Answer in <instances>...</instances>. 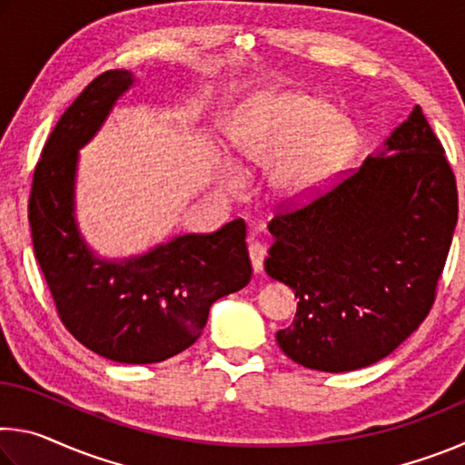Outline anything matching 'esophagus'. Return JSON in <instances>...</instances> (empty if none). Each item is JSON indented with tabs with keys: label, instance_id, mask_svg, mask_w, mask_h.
<instances>
[{
	"label": "esophagus",
	"instance_id": "obj_1",
	"mask_svg": "<svg viewBox=\"0 0 465 465\" xmlns=\"http://www.w3.org/2000/svg\"><path fill=\"white\" fill-rule=\"evenodd\" d=\"M250 252V261H252V269L254 272H262L264 269V258H266V246L261 242H252L248 246Z\"/></svg>",
	"mask_w": 465,
	"mask_h": 465
}]
</instances>
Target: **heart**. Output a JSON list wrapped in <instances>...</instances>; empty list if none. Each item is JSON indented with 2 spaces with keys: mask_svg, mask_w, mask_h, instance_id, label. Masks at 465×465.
<instances>
[{
  "mask_svg": "<svg viewBox=\"0 0 465 465\" xmlns=\"http://www.w3.org/2000/svg\"><path fill=\"white\" fill-rule=\"evenodd\" d=\"M359 133L349 119L336 116L324 100L308 94H277L252 104L232 129L235 155L250 166L271 170V184L287 199L316 193L357 145ZM219 183L230 193L243 186L242 172L223 163Z\"/></svg>",
  "mask_w": 465,
  "mask_h": 465,
  "instance_id": "1",
  "label": "heart"
}]
</instances>
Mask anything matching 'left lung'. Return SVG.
<instances>
[{
  "label": "left lung",
  "mask_w": 465,
  "mask_h": 465,
  "mask_svg": "<svg viewBox=\"0 0 465 465\" xmlns=\"http://www.w3.org/2000/svg\"><path fill=\"white\" fill-rule=\"evenodd\" d=\"M458 223V186L422 108L363 166L269 223L266 274L299 297L281 351L316 371L388 357L435 303Z\"/></svg>",
  "instance_id": "8db88e82"
}]
</instances>
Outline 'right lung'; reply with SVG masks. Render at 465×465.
Here are the masks:
<instances>
[{
    "instance_id": "add662e5",
    "label": "right lung",
    "mask_w": 465,
    "mask_h": 465,
    "mask_svg": "<svg viewBox=\"0 0 465 465\" xmlns=\"http://www.w3.org/2000/svg\"><path fill=\"white\" fill-rule=\"evenodd\" d=\"M133 82L131 72L110 69L63 113L35 168L28 222L63 326L100 357L147 365L186 351L211 305L248 285L252 264L242 219L124 261H102L84 242L75 222L77 152Z\"/></svg>"
}]
</instances>
